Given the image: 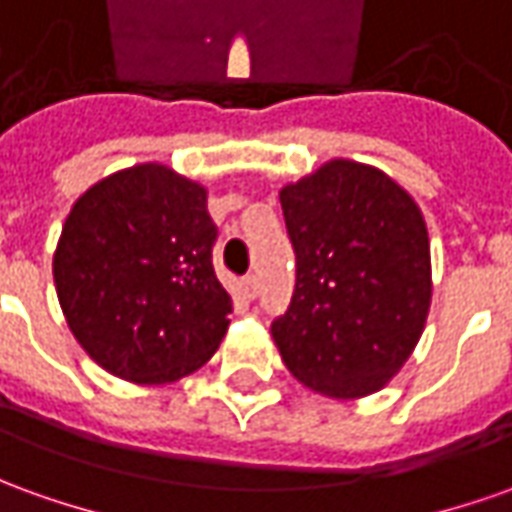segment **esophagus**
Here are the masks:
<instances>
[{"mask_svg": "<svg viewBox=\"0 0 512 512\" xmlns=\"http://www.w3.org/2000/svg\"><path fill=\"white\" fill-rule=\"evenodd\" d=\"M242 292H245V298H256V292H259V278L245 276V281H242Z\"/></svg>", "mask_w": 512, "mask_h": 512, "instance_id": "esophagus-1", "label": "esophagus"}]
</instances>
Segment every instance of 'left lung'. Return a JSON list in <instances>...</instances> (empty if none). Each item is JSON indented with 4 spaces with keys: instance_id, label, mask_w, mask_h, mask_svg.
Segmentation results:
<instances>
[{
    "instance_id": "left-lung-1",
    "label": "left lung",
    "mask_w": 512,
    "mask_h": 512,
    "mask_svg": "<svg viewBox=\"0 0 512 512\" xmlns=\"http://www.w3.org/2000/svg\"><path fill=\"white\" fill-rule=\"evenodd\" d=\"M278 197L298 264L290 309L273 323L281 359L320 396H370L424 334V214L387 172L348 158H331Z\"/></svg>"
}]
</instances>
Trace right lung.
Instances as JSON below:
<instances>
[{"instance_id":"add662e5","label":"right lung","mask_w":512,"mask_h":512,"mask_svg":"<svg viewBox=\"0 0 512 512\" xmlns=\"http://www.w3.org/2000/svg\"><path fill=\"white\" fill-rule=\"evenodd\" d=\"M209 192L164 164H136L77 197L52 259L74 340L133 384L195 373L228 331L214 267Z\"/></svg>"}]
</instances>
